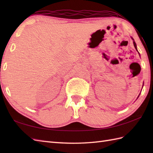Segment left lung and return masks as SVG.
Instances as JSON below:
<instances>
[{
  "mask_svg": "<svg viewBox=\"0 0 153 153\" xmlns=\"http://www.w3.org/2000/svg\"><path fill=\"white\" fill-rule=\"evenodd\" d=\"M131 39H132V40L134 41L133 42H134V47H135V49L137 50V51H137V45H136V43H135V42L134 41V39H133L132 37H131Z\"/></svg>",
  "mask_w": 153,
  "mask_h": 153,
  "instance_id": "8db88e82",
  "label": "left lung"
}]
</instances>
